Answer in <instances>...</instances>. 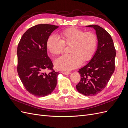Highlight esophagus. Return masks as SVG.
I'll return each instance as SVG.
<instances>
[{"label":"esophagus","mask_w":128,"mask_h":128,"mask_svg":"<svg viewBox=\"0 0 128 128\" xmlns=\"http://www.w3.org/2000/svg\"><path fill=\"white\" fill-rule=\"evenodd\" d=\"M62 74H63L64 75H69L70 74V72H62Z\"/></svg>","instance_id":"obj_1"}]
</instances>
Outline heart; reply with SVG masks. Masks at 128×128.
Listing matches in <instances>:
<instances>
[{"label":"heart","mask_w":128,"mask_h":128,"mask_svg":"<svg viewBox=\"0 0 128 128\" xmlns=\"http://www.w3.org/2000/svg\"><path fill=\"white\" fill-rule=\"evenodd\" d=\"M62 40L55 34L50 36L46 46L53 54L63 52L65 45H70L69 52L55 59L54 64L56 69L69 71L80 67L82 62L90 60L94 56L97 45V38L91 32H85L76 28H70L61 33Z\"/></svg>","instance_id":"obj_1"}]
</instances>
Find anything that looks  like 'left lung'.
<instances>
[{
	"label": "left lung",
	"mask_w": 128,
	"mask_h": 128,
	"mask_svg": "<svg viewBox=\"0 0 128 128\" xmlns=\"http://www.w3.org/2000/svg\"><path fill=\"white\" fill-rule=\"evenodd\" d=\"M96 31L97 48L91 60L79 69L80 80L77 90L86 96H95L102 91L115 70L116 50L111 36L97 25L87 26Z\"/></svg>",
	"instance_id": "obj_1"
}]
</instances>
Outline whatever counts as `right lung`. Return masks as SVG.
Segmentation results:
<instances>
[{"mask_svg":"<svg viewBox=\"0 0 128 128\" xmlns=\"http://www.w3.org/2000/svg\"><path fill=\"white\" fill-rule=\"evenodd\" d=\"M58 28L48 24L36 25L26 31L18 43V75L26 90L34 96H48L56 86L59 72L53 70V64L48 56L46 43L50 34ZM48 69L52 71L44 73Z\"/></svg>","mask_w":128,"mask_h":128,"instance_id":"obj_1","label":"right lung"}]
</instances>
